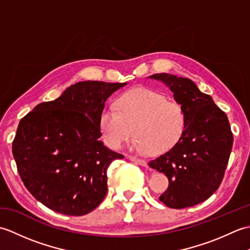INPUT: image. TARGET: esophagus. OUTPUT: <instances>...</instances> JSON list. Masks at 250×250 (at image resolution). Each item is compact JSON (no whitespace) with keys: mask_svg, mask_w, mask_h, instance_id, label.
<instances>
[{"mask_svg":"<svg viewBox=\"0 0 250 250\" xmlns=\"http://www.w3.org/2000/svg\"><path fill=\"white\" fill-rule=\"evenodd\" d=\"M128 159H129V160H131L132 162H135L137 164H140V166H142V167H146L147 166V162L145 160H143V159H139V158L133 157V156H129Z\"/></svg>","mask_w":250,"mask_h":250,"instance_id":"esophagus-1","label":"esophagus"}]
</instances>
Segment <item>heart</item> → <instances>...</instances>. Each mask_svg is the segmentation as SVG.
I'll list each match as a JSON object with an SVG mask.
<instances>
[{
  "label": "heart",
  "mask_w": 250,
  "mask_h": 250,
  "mask_svg": "<svg viewBox=\"0 0 250 250\" xmlns=\"http://www.w3.org/2000/svg\"><path fill=\"white\" fill-rule=\"evenodd\" d=\"M100 124L108 144L120 149L135 135L134 148L141 153L162 155L180 142L186 128L182 105L156 90L137 87L121 94L116 107L107 105Z\"/></svg>",
  "instance_id": "1"
}]
</instances>
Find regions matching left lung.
<instances>
[{
  "mask_svg": "<svg viewBox=\"0 0 250 250\" xmlns=\"http://www.w3.org/2000/svg\"><path fill=\"white\" fill-rule=\"evenodd\" d=\"M149 78L169 88L186 115L180 142L148 163L168 179V187L159 200L176 209L200 204L219 188L224 178L233 145L229 120L191 79L167 73Z\"/></svg>",
  "mask_w": 250,
  "mask_h": 250,
  "instance_id": "left-lung-1",
  "label": "left lung"
}]
</instances>
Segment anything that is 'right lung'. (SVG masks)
<instances>
[{
    "label": "right lung",
    "mask_w": 250,
    "mask_h": 250,
    "mask_svg": "<svg viewBox=\"0 0 250 250\" xmlns=\"http://www.w3.org/2000/svg\"><path fill=\"white\" fill-rule=\"evenodd\" d=\"M126 83H76L20 120L13 155L25 188L42 204L83 216L103 201L109 164L124 156L99 140L100 116L107 99Z\"/></svg>",
    "instance_id": "add662e5"
}]
</instances>
